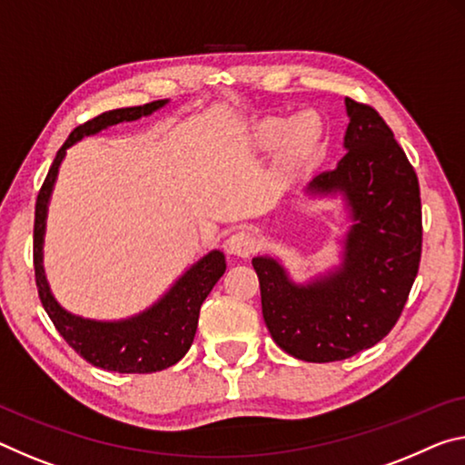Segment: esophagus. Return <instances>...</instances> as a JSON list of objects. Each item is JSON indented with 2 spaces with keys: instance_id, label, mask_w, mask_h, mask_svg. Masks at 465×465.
<instances>
[{
  "instance_id": "1",
  "label": "esophagus",
  "mask_w": 465,
  "mask_h": 465,
  "mask_svg": "<svg viewBox=\"0 0 465 465\" xmlns=\"http://www.w3.org/2000/svg\"><path fill=\"white\" fill-rule=\"evenodd\" d=\"M256 248H259L256 235L244 230L232 233L230 240H227V252L233 256H242V259H248L250 254H254Z\"/></svg>"
}]
</instances>
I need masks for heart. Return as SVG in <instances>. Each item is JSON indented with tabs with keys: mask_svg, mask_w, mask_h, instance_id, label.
<instances>
[{
	"mask_svg": "<svg viewBox=\"0 0 465 465\" xmlns=\"http://www.w3.org/2000/svg\"><path fill=\"white\" fill-rule=\"evenodd\" d=\"M282 137V161L285 165H296L314 149L319 126L308 120L306 114L296 115L290 124L282 117H264L254 126V143L264 149L277 144Z\"/></svg>",
	"mask_w": 465,
	"mask_h": 465,
	"instance_id": "heart-1",
	"label": "heart"
}]
</instances>
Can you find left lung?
<instances>
[{
  "mask_svg": "<svg viewBox=\"0 0 465 465\" xmlns=\"http://www.w3.org/2000/svg\"><path fill=\"white\" fill-rule=\"evenodd\" d=\"M348 153L311 194H343L353 225L335 272L300 285L271 256H256L262 319L279 348L304 362H335L372 348L408 302L422 254V204L414 167L377 109L345 99Z\"/></svg>",
  "mask_w": 465,
  "mask_h": 465,
  "instance_id": "left-lung-1",
  "label": "left lung"
}]
</instances>
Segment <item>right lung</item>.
Listing matches in <instances>:
<instances>
[{
    "instance_id": "obj_1",
    "label": "right lung",
    "mask_w": 465,
    "mask_h": 465,
    "mask_svg": "<svg viewBox=\"0 0 465 465\" xmlns=\"http://www.w3.org/2000/svg\"><path fill=\"white\" fill-rule=\"evenodd\" d=\"M167 103V99L146 103L138 107H124L105 112L83 126L74 128L68 140L57 151L49 173L36 196L35 206V235H33V261H35V282L39 290L41 304L49 314L51 322L60 331L70 348L80 353L86 362L112 372H134L146 374L157 372L173 366L186 356L190 345L194 341L198 314L204 298L225 272V256L219 250H213L201 261L193 264L173 283L157 304L149 311L140 312L126 321H91L76 316L57 304L51 296L45 271H43V235H45V219L51 190L57 178V169L65 157V151L80 138L93 136L120 122H134L143 115H151Z\"/></svg>"
}]
</instances>
